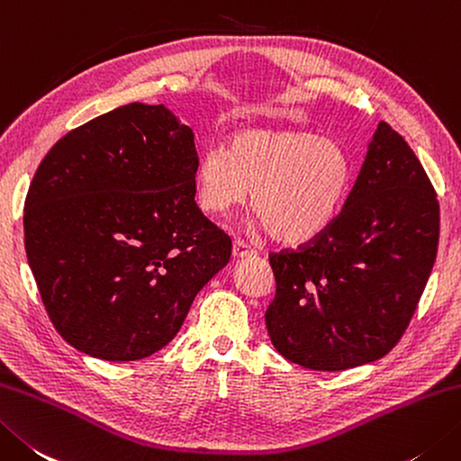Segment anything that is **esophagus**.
<instances>
[{
	"instance_id": "1",
	"label": "esophagus",
	"mask_w": 461,
	"mask_h": 461,
	"mask_svg": "<svg viewBox=\"0 0 461 461\" xmlns=\"http://www.w3.org/2000/svg\"><path fill=\"white\" fill-rule=\"evenodd\" d=\"M254 254H256V249L249 248L243 240L233 241V258L240 259V258H248V256H254Z\"/></svg>"
}]
</instances>
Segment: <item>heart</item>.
I'll return each mask as SVG.
<instances>
[{
    "instance_id": "1",
    "label": "heart",
    "mask_w": 461,
    "mask_h": 461,
    "mask_svg": "<svg viewBox=\"0 0 461 461\" xmlns=\"http://www.w3.org/2000/svg\"><path fill=\"white\" fill-rule=\"evenodd\" d=\"M354 166L336 141L303 130H243L225 149H207L195 166L197 203L225 215L248 202L282 243L318 240L338 220Z\"/></svg>"
}]
</instances>
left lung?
<instances>
[{"instance_id": "8db88e82", "label": "left lung", "mask_w": 461, "mask_h": 461, "mask_svg": "<svg viewBox=\"0 0 461 461\" xmlns=\"http://www.w3.org/2000/svg\"><path fill=\"white\" fill-rule=\"evenodd\" d=\"M438 241L434 185L408 141L380 122L331 228L269 254L276 297L266 326L274 348L315 372L384 357L410 326Z\"/></svg>"}]
</instances>
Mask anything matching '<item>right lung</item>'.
<instances>
[{"instance_id":"add662e5","label":"right lung","mask_w":461,"mask_h":461,"mask_svg":"<svg viewBox=\"0 0 461 461\" xmlns=\"http://www.w3.org/2000/svg\"><path fill=\"white\" fill-rule=\"evenodd\" d=\"M194 131L128 104L43 158L25 197V254L53 328L107 362L167 346L231 240L195 203Z\"/></svg>"}]
</instances>
